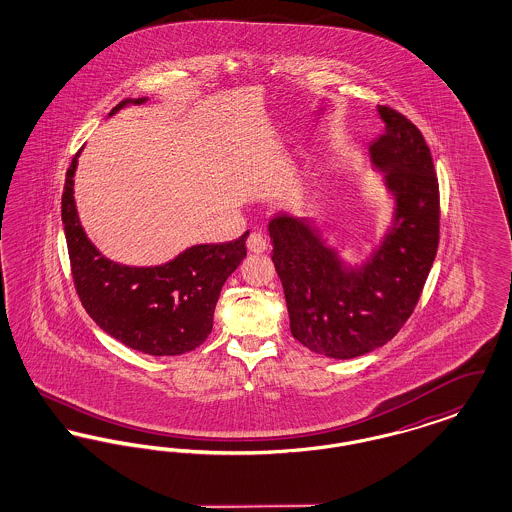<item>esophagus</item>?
Segmentation results:
<instances>
[{
	"label": "esophagus",
	"mask_w": 512,
	"mask_h": 512,
	"mask_svg": "<svg viewBox=\"0 0 512 512\" xmlns=\"http://www.w3.org/2000/svg\"><path fill=\"white\" fill-rule=\"evenodd\" d=\"M247 249H249L251 253H263V251H267V240H265L261 234L253 232V234L247 238Z\"/></svg>",
	"instance_id": "1"
}]
</instances>
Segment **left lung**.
<instances>
[{"label":"left lung","instance_id":"8db88e82","mask_svg":"<svg viewBox=\"0 0 512 512\" xmlns=\"http://www.w3.org/2000/svg\"><path fill=\"white\" fill-rule=\"evenodd\" d=\"M386 134L368 147L384 174L393 219L363 263L351 265L307 217L268 222L272 263L282 280L292 336L330 359L382 347L413 315L439 244V188L430 147L413 122L378 107Z\"/></svg>","mask_w":512,"mask_h":512}]
</instances>
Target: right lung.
<instances>
[{
	"label": "right lung",
	"mask_w": 512,
	"mask_h": 512,
	"mask_svg": "<svg viewBox=\"0 0 512 512\" xmlns=\"http://www.w3.org/2000/svg\"><path fill=\"white\" fill-rule=\"evenodd\" d=\"M147 98L124 99L109 117ZM82 149L67 171L61 219L73 268L74 288L99 328L126 347L153 357L194 351L213 330V315L226 278L244 261L249 232L226 244L184 249L157 267H128L99 253L86 236L76 203L74 172Z\"/></svg>",
	"instance_id": "1"
}]
</instances>
